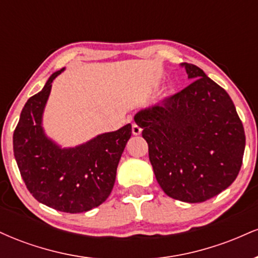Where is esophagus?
Here are the masks:
<instances>
[{"label":"esophagus","mask_w":258,"mask_h":258,"mask_svg":"<svg viewBox=\"0 0 258 258\" xmlns=\"http://www.w3.org/2000/svg\"><path fill=\"white\" fill-rule=\"evenodd\" d=\"M132 133L135 136H139L142 133V128L137 125V123H133L132 125Z\"/></svg>","instance_id":"esophagus-1"}]
</instances>
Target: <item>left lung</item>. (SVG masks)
Returning <instances> with one entry per match:
<instances>
[{
	"label": "left lung",
	"mask_w": 258,
	"mask_h": 258,
	"mask_svg": "<svg viewBox=\"0 0 258 258\" xmlns=\"http://www.w3.org/2000/svg\"><path fill=\"white\" fill-rule=\"evenodd\" d=\"M188 87L142 109L135 122L149 147L156 180L172 199L203 203L235 180L245 132L233 100L197 65L182 63Z\"/></svg>",
	"instance_id": "obj_1"
}]
</instances>
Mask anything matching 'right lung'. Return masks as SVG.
<instances>
[{
  "label": "right lung",
  "instance_id": "right-lung-1",
  "mask_svg": "<svg viewBox=\"0 0 258 258\" xmlns=\"http://www.w3.org/2000/svg\"><path fill=\"white\" fill-rule=\"evenodd\" d=\"M53 73L42 91L28 99L13 135L14 158L26 188L38 203L68 214L99 206L110 195L116 168L132 135L131 123L98 135L74 148H61L48 138L42 116Z\"/></svg>",
  "mask_w": 258,
  "mask_h": 258
}]
</instances>
